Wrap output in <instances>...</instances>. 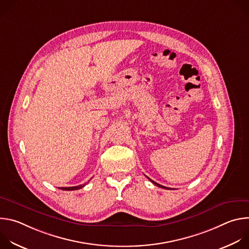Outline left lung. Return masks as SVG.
<instances>
[{"instance_id":"8db88e82","label":"left lung","mask_w":249,"mask_h":249,"mask_svg":"<svg viewBox=\"0 0 249 249\" xmlns=\"http://www.w3.org/2000/svg\"><path fill=\"white\" fill-rule=\"evenodd\" d=\"M149 178V177H148ZM149 180L152 182V183H154L155 185H157V186H159V187H160V188H163V189H170V188H167V187H164V186H162V185H160V184H159V183H157V182H155L154 180H152L151 178H149Z\"/></svg>"}]
</instances>
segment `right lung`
I'll return each mask as SVG.
<instances>
[{
    "label": "right lung",
    "instance_id": "right-lung-1",
    "mask_svg": "<svg viewBox=\"0 0 249 249\" xmlns=\"http://www.w3.org/2000/svg\"><path fill=\"white\" fill-rule=\"evenodd\" d=\"M86 184H82V185H78V186H74V187H61L60 189L62 190H67V191H71V190H78V189H81L85 186Z\"/></svg>",
    "mask_w": 249,
    "mask_h": 249
}]
</instances>
